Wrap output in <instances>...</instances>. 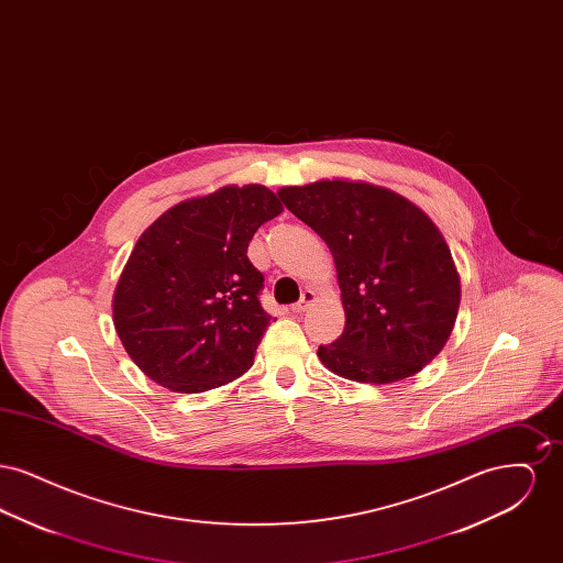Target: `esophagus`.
<instances>
[{
	"label": "esophagus",
	"mask_w": 563,
	"mask_h": 563,
	"mask_svg": "<svg viewBox=\"0 0 563 563\" xmlns=\"http://www.w3.org/2000/svg\"><path fill=\"white\" fill-rule=\"evenodd\" d=\"M314 297H317V294H314L312 289H306V291L301 294V299L291 306V310L297 312V314H299V312H303V310H306V308H308V306L314 301Z\"/></svg>",
	"instance_id": "obj_1"
}]
</instances>
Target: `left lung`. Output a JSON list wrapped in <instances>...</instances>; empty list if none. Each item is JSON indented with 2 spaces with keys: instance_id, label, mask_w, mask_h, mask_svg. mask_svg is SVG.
Wrapping results in <instances>:
<instances>
[{
  "instance_id": "8db88e82",
  "label": "left lung",
  "mask_w": 563,
  "mask_h": 563,
  "mask_svg": "<svg viewBox=\"0 0 563 563\" xmlns=\"http://www.w3.org/2000/svg\"><path fill=\"white\" fill-rule=\"evenodd\" d=\"M278 198L335 260L346 327L319 346L322 365L367 384L427 367L460 306L450 246L429 217L390 189L344 179L283 188Z\"/></svg>"
}]
</instances>
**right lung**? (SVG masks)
<instances>
[{
  "mask_svg": "<svg viewBox=\"0 0 563 563\" xmlns=\"http://www.w3.org/2000/svg\"><path fill=\"white\" fill-rule=\"evenodd\" d=\"M283 205L264 186H228L161 214L134 244L113 324L136 367L177 393L223 386L253 365L274 317L246 249Z\"/></svg>",
  "mask_w": 563,
  "mask_h": 563,
  "instance_id": "right-lung-1",
  "label": "right lung"
}]
</instances>
